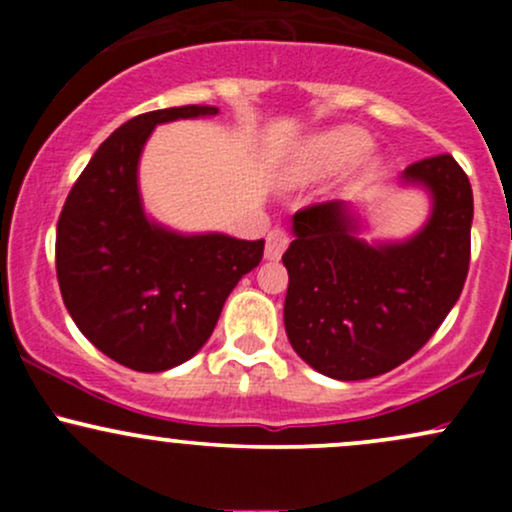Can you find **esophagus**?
Returning <instances> with one entry per match:
<instances>
[{"label": "esophagus", "instance_id": "34e87169", "mask_svg": "<svg viewBox=\"0 0 512 512\" xmlns=\"http://www.w3.org/2000/svg\"><path fill=\"white\" fill-rule=\"evenodd\" d=\"M289 233L284 228H274V231L267 233V248H264V257L267 260H279L284 255V250L289 248Z\"/></svg>", "mask_w": 512, "mask_h": 512}]
</instances>
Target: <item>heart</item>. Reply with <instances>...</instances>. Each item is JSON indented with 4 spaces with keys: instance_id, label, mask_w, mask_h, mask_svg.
Instances as JSON below:
<instances>
[{
    "instance_id": "obj_1",
    "label": "heart",
    "mask_w": 512,
    "mask_h": 512,
    "mask_svg": "<svg viewBox=\"0 0 512 512\" xmlns=\"http://www.w3.org/2000/svg\"><path fill=\"white\" fill-rule=\"evenodd\" d=\"M370 146L373 139L361 127L339 125L322 129L293 146L276 173V182L281 187H303L342 173L354 163L358 175L368 180L380 170V158L370 151Z\"/></svg>"
}]
</instances>
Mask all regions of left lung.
Here are the masks:
<instances>
[{
    "instance_id": "left-lung-1",
    "label": "left lung",
    "mask_w": 512,
    "mask_h": 512,
    "mask_svg": "<svg viewBox=\"0 0 512 512\" xmlns=\"http://www.w3.org/2000/svg\"><path fill=\"white\" fill-rule=\"evenodd\" d=\"M402 187H419L431 211L399 240H366L354 202L298 211L284 252L286 337L298 356L334 380H366L424 346L460 298L469 269L472 185L448 154L411 163Z\"/></svg>"
}]
</instances>
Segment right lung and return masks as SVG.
Here are the masks:
<instances>
[{
    "mask_svg": "<svg viewBox=\"0 0 512 512\" xmlns=\"http://www.w3.org/2000/svg\"><path fill=\"white\" fill-rule=\"evenodd\" d=\"M214 115V105H182L127 120L91 156L57 221V281L69 315L98 351L139 373L195 356L228 293L262 260L264 240L180 233L144 209L139 161L154 129Z\"/></svg>",
    "mask_w": 512,
    "mask_h": 512,
    "instance_id": "add662e5",
    "label": "right lung"
}]
</instances>
